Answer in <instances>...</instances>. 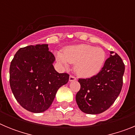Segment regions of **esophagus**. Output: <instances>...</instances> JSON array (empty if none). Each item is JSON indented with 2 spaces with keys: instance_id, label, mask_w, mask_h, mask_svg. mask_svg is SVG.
I'll return each mask as SVG.
<instances>
[{
  "instance_id": "34e87169",
  "label": "esophagus",
  "mask_w": 135,
  "mask_h": 135,
  "mask_svg": "<svg viewBox=\"0 0 135 135\" xmlns=\"http://www.w3.org/2000/svg\"><path fill=\"white\" fill-rule=\"evenodd\" d=\"M76 80V77L74 76H71V75L70 76V78H69V80H70V82H71V81H74Z\"/></svg>"
}]
</instances>
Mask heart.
Wrapping results in <instances>:
<instances>
[{
  "instance_id": "1",
  "label": "heart",
  "mask_w": 135,
  "mask_h": 135,
  "mask_svg": "<svg viewBox=\"0 0 135 135\" xmlns=\"http://www.w3.org/2000/svg\"><path fill=\"white\" fill-rule=\"evenodd\" d=\"M106 58L105 51L102 48L84 44L70 46L64 49V53H57L59 63L65 68L68 67V63L75 64V71L83 78L97 74L103 68Z\"/></svg>"
}]
</instances>
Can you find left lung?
Wrapping results in <instances>:
<instances>
[{
	"label": "left lung",
	"mask_w": 135,
	"mask_h": 135,
	"mask_svg": "<svg viewBox=\"0 0 135 135\" xmlns=\"http://www.w3.org/2000/svg\"><path fill=\"white\" fill-rule=\"evenodd\" d=\"M106 59L103 68L90 78H80V89L76 101L82 112L98 114L110 108L121 92L125 65L118 55H112Z\"/></svg>",
	"instance_id": "left-lung-1"
}]
</instances>
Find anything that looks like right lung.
I'll return each mask as SVG.
<instances>
[{
  "label": "right lung",
  "instance_id": "1",
  "mask_svg": "<svg viewBox=\"0 0 135 135\" xmlns=\"http://www.w3.org/2000/svg\"><path fill=\"white\" fill-rule=\"evenodd\" d=\"M55 60L45 44L21 48L14 56L9 68L10 86L26 110L41 113L48 109L58 89L68 82V74L55 70Z\"/></svg>",
  "mask_w": 135,
  "mask_h": 135
}]
</instances>
